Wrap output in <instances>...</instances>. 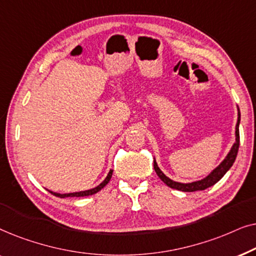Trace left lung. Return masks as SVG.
<instances>
[{
    "label": "left lung",
    "mask_w": 256,
    "mask_h": 256,
    "mask_svg": "<svg viewBox=\"0 0 256 256\" xmlns=\"http://www.w3.org/2000/svg\"><path fill=\"white\" fill-rule=\"evenodd\" d=\"M238 108V121L236 124V142L233 143V146H230L228 154H227L225 158L222 160V162L219 164L218 166L214 168L211 172H210L208 176L202 178L199 180H194V182H190V183H180V182H176L174 180H171L168 176H166V174L163 172L162 170L160 169L158 164L156 162V158H154V168H155V171L157 174V176L160 178V180L163 182L164 184H166L168 186L171 188H176V190L180 191H184V192H194V191H202L205 190L212 185H214L216 182H219L222 178L225 176V174L230 169V166H233L234 160L236 158L238 155V150H239V143H240V135H239V124H240V120H241V115H240V110L239 107Z\"/></svg>",
    "instance_id": "8db88e82"
}]
</instances>
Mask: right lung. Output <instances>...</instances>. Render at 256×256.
Returning <instances> with one entry per match:
<instances>
[{"instance_id": "1", "label": "right lung", "mask_w": 256, "mask_h": 256, "mask_svg": "<svg viewBox=\"0 0 256 256\" xmlns=\"http://www.w3.org/2000/svg\"><path fill=\"white\" fill-rule=\"evenodd\" d=\"M112 174H113V170H110V172L106 176V178L101 182V183L98 185V186L93 188H88V190H84V191H76V192H71V194H58V192H54V191H50V194H52L56 197H60V198H66V197H86V196H90V194H96V192H99L101 188H104L106 185L108 184V182L112 178Z\"/></svg>"}]
</instances>
